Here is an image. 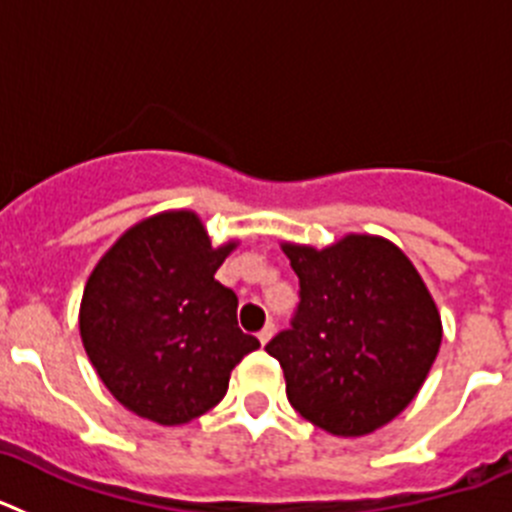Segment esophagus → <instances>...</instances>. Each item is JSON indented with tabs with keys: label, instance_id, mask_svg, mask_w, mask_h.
I'll return each instance as SVG.
<instances>
[{
	"label": "esophagus",
	"instance_id": "esophagus-1",
	"mask_svg": "<svg viewBox=\"0 0 512 512\" xmlns=\"http://www.w3.org/2000/svg\"><path fill=\"white\" fill-rule=\"evenodd\" d=\"M274 336V323H266L264 328L259 330V341H261V346H266V343H269V338Z\"/></svg>",
	"mask_w": 512,
	"mask_h": 512
}]
</instances>
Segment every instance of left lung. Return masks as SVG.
Segmentation results:
<instances>
[{
  "instance_id": "left-lung-1",
  "label": "left lung",
  "mask_w": 512,
  "mask_h": 512,
  "mask_svg": "<svg viewBox=\"0 0 512 512\" xmlns=\"http://www.w3.org/2000/svg\"><path fill=\"white\" fill-rule=\"evenodd\" d=\"M300 279L289 328L266 343L292 408L333 436H364L408 408L436 361L441 318L397 246L348 235L284 246Z\"/></svg>"
}]
</instances>
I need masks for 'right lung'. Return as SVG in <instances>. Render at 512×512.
Here are the masks:
<instances>
[{
  "label": "right lung",
  "mask_w": 512,
  "mask_h": 512,
  "mask_svg": "<svg viewBox=\"0 0 512 512\" xmlns=\"http://www.w3.org/2000/svg\"><path fill=\"white\" fill-rule=\"evenodd\" d=\"M230 248H212L192 212H164L130 228L92 271L81 341L104 387L140 418H200L261 346L238 328L233 289L215 279Z\"/></svg>",
  "instance_id": "right-lung-1"
}]
</instances>
